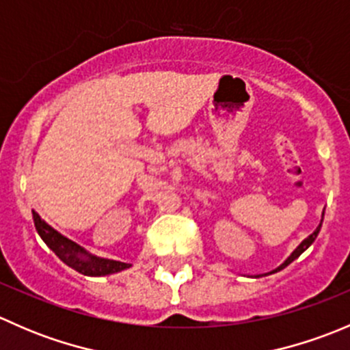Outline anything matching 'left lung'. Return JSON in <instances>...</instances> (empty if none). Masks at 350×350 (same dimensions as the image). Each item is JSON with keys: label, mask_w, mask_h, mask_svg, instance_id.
<instances>
[{"label": "left lung", "mask_w": 350, "mask_h": 350, "mask_svg": "<svg viewBox=\"0 0 350 350\" xmlns=\"http://www.w3.org/2000/svg\"><path fill=\"white\" fill-rule=\"evenodd\" d=\"M322 221H323V213H322V220H320V224H319V227L315 228V232H313L312 235H308V237L305 239V241H301V243H299L298 247H296L295 250H293L291 254H289L288 257H286V260L283 264H280V266L276 267V269H273V271H269V273H266V274H256V278H260V276H267V274H274V273H278V271H281V269H284L286 266H289V264L293 262V260L295 259H298L299 256H301L303 252H305L306 249H308L310 245H312L313 242H315V239H317V235H319V232H320V228H322Z\"/></svg>", "instance_id": "obj_1"}]
</instances>
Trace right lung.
Returning <instances> with one entry per match:
<instances>
[{"instance_id":"obj_1","label":"right lung","mask_w":350,"mask_h":350,"mask_svg":"<svg viewBox=\"0 0 350 350\" xmlns=\"http://www.w3.org/2000/svg\"><path fill=\"white\" fill-rule=\"evenodd\" d=\"M33 215V224L37 228L40 239L47 243L49 249L52 252H55V256L67 264L69 267H72L77 273L84 274V276H108V274L120 273V271H125L129 267H132V264L120 262V260L113 259H105V257L93 256V254L88 252L84 247H81L79 243L69 241L62 234H59L54 227L47 224L45 220H42L38 217V213L31 211Z\"/></svg>"}]
</instances>
